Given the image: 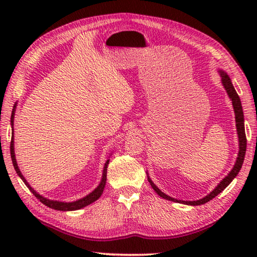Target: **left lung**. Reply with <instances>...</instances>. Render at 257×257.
Instances as JSON below:
<instances>
[{
  "mask_svg": "<svg viewBox=\"0 0 257 257\" xmlns=\"http://www.w3.org/2000/svg\"><path fill=\"white\" fill-rule=\"evenodd\" d=\"M219 75L221 77V84L224 87L225 92H227L228 96L230 98V101L232 102V106H233V111H234V119H236V129H237V135H238V146H239V151H238V155L236 159V162H234V165L232 167L231 170L225 176L222 180H221L219 184L216 185V187L213 189L210 194H207L206 196H204L201 199H197V201H181V199H177L173 198L169 195L164 194L162 190H160V188L156 186L147 173V180L152 186V188L155 190V193L159 195L164 199H168V201L171 202H176V203H180V204H186V205H202V204H205L207 202H210L212 198H214L215 196H217L221 191L223 189L227 188L229 186L230 182H231L234 178L237 177L238 172L240 171L241 165L243 162V159H245V154H246V145H247V141H246V134H245V123H243V112H242V106H241V102L240 98H239L238 94L234 89V87L232 85V81L230 79V77L228 76V73L223 71L222 69H219L217 70Z\"/></svg>",
  "mask_w": 257,
  "mask_h": 257,
  "instance_id": "left-lung-1",
  "label": "left lung"
}]
</instances>
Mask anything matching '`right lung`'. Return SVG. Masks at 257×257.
<instances>
[{"mask_svg": "<svg viewBox=\"0 0 257 257\" xmlns=\"http://www.w3.org/2000/svg\"><path fill=\"white\" fill-rule=\"evenodd\" d=\"M17 104H18V103L15 104L14 110H12V113H11V122H10L11 123V128H12V136H11V144H10L11 159H12V163H14V167H15L16 172L18 173V176L20 177V179L25 182V185L28 187L29 190L32 191V193L35 195V197H37V199H40V201L43 204H44V205H46L47 207L53 208V210H58V211H76V210H80V208L88 206L89 204H92L95 201H97V199L102 196L104 187H105V184H106V171H107L108 162H110V160H108V159H110V156H108V159L106 160L105 164H104L103 173H102V179H101V181H99L98 186L92 191V193H89L88 195H86L85 197L77 199V201H73V202H61V201H54V199H49L47 197L43 196V195L38 194L37 191L35 190L33 187L28 184V181L26 180V178L23 176V173H21L20 169L18 167V163H17V159H16V153H15L14 121H15V114H16Z\"/></svg>", "mask_w": 257, "mask_h": 257, "instance_id": "add662e5", "label": "right lung"}]
</instances>
